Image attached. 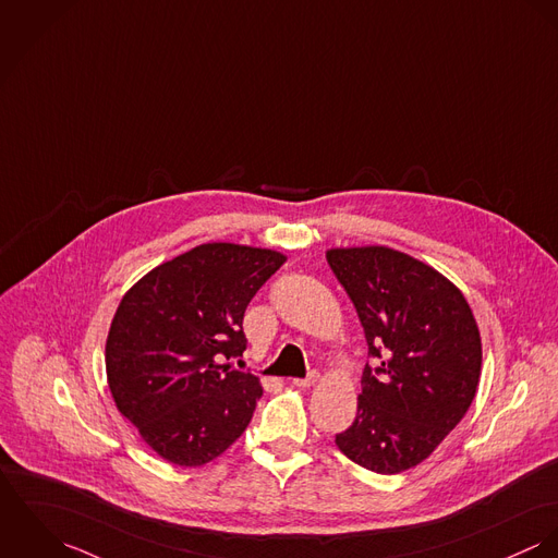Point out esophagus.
<instances>
[{"mask_svg": "<svg viewBox=\"0 0 558 558\" xmlns=\"http://www.w3.org/2000/svg\"><path fill=\"white\" fill-rule=\"evenodd\" d=\"M316 380H318V372H310L306 378H293L291 383H293L295 387H302V389H306V387H312Z\"/></svg>", "mask_w": 558, "mask_h": 558, "instance_id": "esophagus-1", "label": "esophagus"}]
</instances>
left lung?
<instances>
[{"label":"left lung","mask_w":558,"mask_h":558,"mask_svg":"<svg viewBox=\"0 0 558 558\" xmlns=\"http://www.w3.org/2000/svg\"><path fill=\"white\" fill-rule=\"evenodd\" d=\"M331 271L366 331L357 415L336 445L355 464L396 475L422 464L469 411L482 336L462 291L424 260L387 246L331 248Z\"/></svg>","instance_id":"8db88e82"}]
</instances>
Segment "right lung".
Returning <instances> with one entry per match:
<instances>
[{"instance_id":"add662e5","label":"right lung","mask_w":558,"mask_h":558,"mask_svg":"<svg viewBox=\"0 0 558 558\" xmlns=\"http://www.w3.org/2000/svg\"><path fill=\"white\" fill-rule=\"evenodd\" d=\"M287 256L242 244H201L125 291L105 364L118 411L167 462L203 466L248 428L258 376L222 360L246 351L244 312Z\"/></svg>"}]
</instances>
